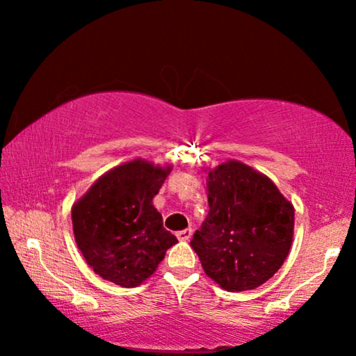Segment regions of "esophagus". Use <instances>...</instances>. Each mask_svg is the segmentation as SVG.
<instances>
[{
  "instance_id": "esophagus-1",
  "label": "esophagus",
  "mask_w": 356,
  "mask_h": 356,
  "mask_svg": "<svg viewBox=\"0 0 356 356\" xmlns=\"http://www.w3.org/2000/svg\"><path fill=\"white\" fill-rule=\"evenodd\" d=\"M191 235H193V230H191V228H186V230L178 232V233H177V238H178L179 241H188L189 238H191Z\"/></svg>"
}]
</instances>
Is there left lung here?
<instances>
[{
	"mask_svg": "<svg viewBox=\"0 0 356 356\" xmlns=\"http://www.w3.org/2000/svg\"><path fill=\"white\" fill-rule=\"evenodd\" d=\"M207 189L209 213L191 248L223 290L256 289L289 256L293 206L269 178L235 160L209 172Z\"/></svg>",
	"mask_w": 356,
	"mask_h": 356,
	"instance_id": "8db88e82",
	"label": "left lung"
}]
</instances>
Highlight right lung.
<instances>
[{
  "label": "right lung",
  "mask_w": 356,
  "mask_h": 356,
  "mask_svg": "<svg viewBox=\"0 0 356 356\" xmlns=\"http://www.w3.org/2000/svg\"><path fill=\"white\" fill-rule=\"evenodd\" d=\"M170 172L172 167L133 160L97 179L72 206L77 248L102 279L138 286L178 243L152 206Z\"/></svg>",
  "instance_id": "add662e5"
}]
</instances>
